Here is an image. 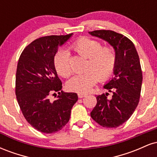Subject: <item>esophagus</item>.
Wrapping results in <instances>:
<instances>
[{"label":"esophagus","instance_id":"1","mask_svg":"<svg viewBox=\"0 0 157 157\" xmlns=\"http://www.w3.org/2000/svg\"><path fill=\"white\" fill-rule=\"evenodd\" d=\"M77 95H78V97H80V98H83V97H85L87 95V94L86 93H82V92H80L77 94Z\"/></svg>","mask_w":157,"mask_h":157}]
</instances>
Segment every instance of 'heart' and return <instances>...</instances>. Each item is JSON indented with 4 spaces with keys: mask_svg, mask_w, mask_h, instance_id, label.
Returning <instances> with one entry per match:
<instances>
[{
    "mask_svg": "<svg viewBox=\"0 0 157 157\" xmlns=\"http://www.w3.org/2000/svg\"><path fill=\"white\" fill-rule=\"evenodd\" d=\"M70 48L79 55L87 57L86 71L75 75L68 81L67 86L71 91L79 93L89 91L99 78L101 81H105L113 74L117 56L112 46H102L100 41L83 37L71 44ZM54 64L60 76L68 77L73 73L70 55L67 52H57L54 59Z\"/></svg>",
    "mask_w": 157,
    "mask_h": 157,
    "instance_id": "b5f03b06",
    "label": "heart"
}]
</instances>
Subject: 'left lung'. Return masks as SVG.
Here are the masks:
<instances>
[{"instance_id":"obj_1","label":"left lung","mask_w":157,"mask_h":157,"mask_svg":"<svg viewBox=\"0 0 157 157\" xmlns=\"http://www.w3.org/2000/svg\"><path fill=\"white\" fill-rule=\"evenodd\" d=\"M90 35L107 41L117 56L114 77L104 86L112 93L97 96V105L91 112V118L104 128L122 125L134 112L142 89V72L136 48L130 39L111 30H95Z\"/></svg>"}]
</instances>
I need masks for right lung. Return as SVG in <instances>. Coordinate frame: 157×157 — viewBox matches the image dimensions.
<instances>
[{
	"mask_svg": "<svg viewBox=\"0 0 157 157\" xmlns=\"http://www.w3.org/2000/svg\"><path fill=\"white\" fill-rule=\"evenodd\" d=\"M72 35L36 39L24 48L17 63L15 94L20 109L26 121L45 134L57 132L68 123L71 110L78 100L76 93L61 90L62 82L54 64L58 46ZM54 95L57 99L52 101L50 97Z\"/></svg>",
	"mask_w": 157,
	"mask_h": 157,
	"instance_id": "right-lung-1",
	"label": "right lung"
}]
</instances>
